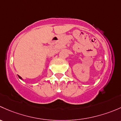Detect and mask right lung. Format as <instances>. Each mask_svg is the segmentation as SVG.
<instances>
[{"label":"right lung","instance_id":"right-lung-1","mask_svg":"<svg viewBox=\"0 0 121 121\" xmlns=\"http://www.w3.org/2000/svg\"><path fill=\"white\" fill-rule=\"evenodd\" d=\"M18 76V78H19V79H20L23 80V79H22V77H20V76Z\"/></svg>","mask_w":121,"mask_h":121}]
</instances>
